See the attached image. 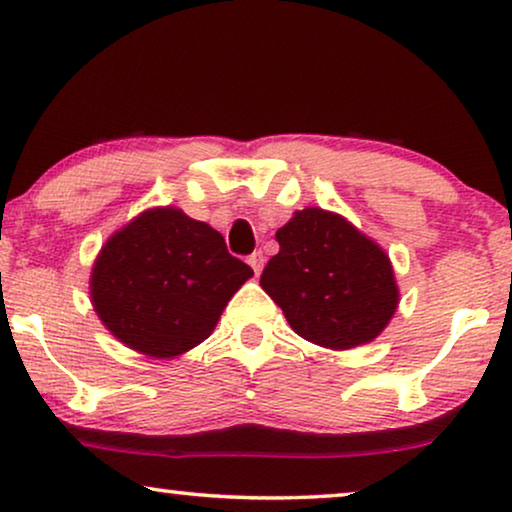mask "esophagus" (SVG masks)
Returning <instances> with one entry per match:
<instances>
[{
	"instance_id": "esophagus-1",
	"label": "esophagus",
	"mask_w": 512,
	"mask_h": 512,
	"mask_svg": "<svg viewBox=\"0 0 512 512\" xmlns=\"http://www.w3.org/2000/svg\"><path fill=\"white\" fill-rule=\"evenodd\" d=\"M249 265H251V268H254L256 275H261V270H263V265H265L263 251H254V254L249 256Z\"/></svg>"
}]
</instances>
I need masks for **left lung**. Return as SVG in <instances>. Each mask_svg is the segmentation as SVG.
<instances>
[{
  "instance_id": "1",
  "label": "left lung",
  "mask_w": 512,
  "mask_h": 512,
  "mask_svg": "<svg viewBox=\"0 0 512 512\" xmlns=\"http://www.w3.org/2000/svg\"><path fill=\"white\" fill-rule=\"evenodd\" d=\"M275 237L279 254L265 265L261 286L300 338L345 352L389 326L401 289L373 237L321 207L293 212Z\"/></svg>"
}]
</instances>
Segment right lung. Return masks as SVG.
Instances as JSON below:
<instances>
[{
    "mask_svg": "<svg viewBox=\"0 0 512 512\" xmlns=\"http://www.w3.org/2000/svg\"><path fill=\"white\" fill-rule=\"evenodd\" d=\"M254 270L184 209L149 207L114 230L90 268V303L132 352L174 359L205 342Z\"/></svg>",
    "mask_w": 512,
    "mask_h": 512,
    "instance_id": "obj_1",
    "label": "right lung"
}]
</instances>
